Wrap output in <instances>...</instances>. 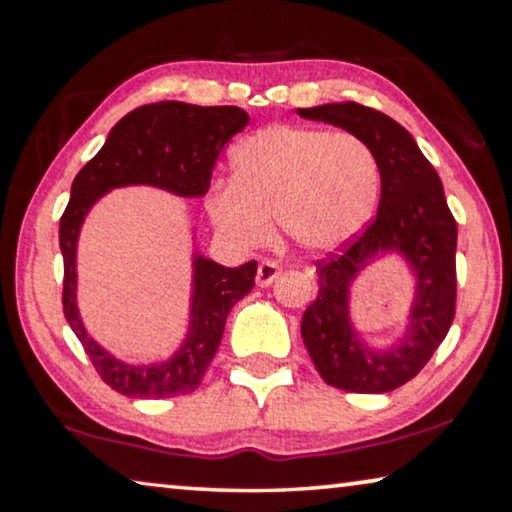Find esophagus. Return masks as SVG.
I'll use <instances>...</instances> for the list:
<instances>
[{
    "label": "esophagus",
    "mask_w": 512,
    "mask_h": 512,
    "mask_svg": "<svg viewBox=\"0 0 512 512\" xmlns=\"http://www.w3.org/2000/svg\"><path fill=\"white\" fill-rule=\"evenodd\" d=\"M279 272H282V268H279L275 261H263L256 270V284L258 286H270L279 277Z\"/></svg>",
    "instance_id": "esophagus-1"
}]
</instances>
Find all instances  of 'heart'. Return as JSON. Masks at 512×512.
<instances>
[{
	"label": "heart",
	"instance_id": "b5f03b06",
	"mask_svg": "<svg viewBox=\"0 0 512 512\" xmlns=\"http://www.w3.org/2000/svg\"><path fill=\"white\" fill-rule=\"evenodd\" d=\"M233 181L207 195L216 228L242 247L272 235L270 216L291 244L326 254L373 219L382 170L373 146L352 132L275 125L235 146Z\"/></svg>",
	"mask_w": 512,
	"mask_h": 512
}]
</instances>
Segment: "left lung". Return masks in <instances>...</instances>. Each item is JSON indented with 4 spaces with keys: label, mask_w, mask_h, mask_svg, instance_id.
Wrapping results in <instances>:
<instances>
[{
    "label": "left lung",
    "mask_w": 512,
    "mask_h": 512,
    "mask_svg": "<svg viewBox=\"0 0 512 512\" xmlns=\"http://www.w3.org/2000/svg\"><path fill=\"white\" fill-rule=\"evenodd\" d=\"M310 121L333 123L373 146L382 193L370 226L317 261L319 293L303 314V342L326 384L354 394H384L410 382L450 331L457 310V221L438 172L403 125L356 102L298 109ZM396 250L416 272L409 331L389 350L366 346L348 319V286L380 253Z\"/></svg>",
    "instance_id": "left-lung-1"
}]
</instances>
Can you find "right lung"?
I'll use <instances>...</instances> for the list:
<instances>
[{
	"label": "right lung",
	"mask_w": 512,
	"mask_h": 512,
	"mask_svg": "<svg viewBox=\"0 0 512 512\" xmlns=\"http://www.w3.org/2000/svg\"><path fill=\"white\" fill-rule=\"evenodd\" d=\"M249 123L240 107H198L156 102L137 107L111 128L107 142L76 174L72 198L60 219V251L65 261L62 310L67 324L93 361L97 375L130 398H170L191 394L221 345L223 326L237 300L254 289L256 261L223 268L209 258H193L191 324L172 359L130 366L102 349L86 333L76 307V242L90 207L118 186L146 184L181 198H200L212 184L223 146Z\"/></svg>",
	"instance_id": "obj_1"
}]
</instances>
